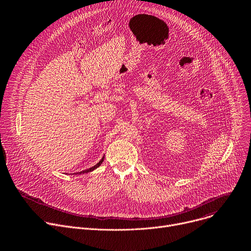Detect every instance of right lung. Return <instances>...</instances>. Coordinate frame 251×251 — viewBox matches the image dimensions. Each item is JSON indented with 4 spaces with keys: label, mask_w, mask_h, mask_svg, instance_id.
Returning a JSON list of instances; mask_svg holds the SVG:
<instances>
[{
    "label": "right lung",
    "mask_w": 251,
    "mask_h": 251,
    "mask_svg": "<svg viewBox=\"0 0 251 251\" xmlns=\"http://www.w3.org/2000/svg\"><path fill=\"white\" fill-rule=\"evenodd\" d=\"M104 158H105V157L103 156V158H102V159H101V160H100V161H99V162H98V163H97L95 166H93V167H91V168H89V169H87V170H84V171H82V172H78V173H75V174H76V175H77V174L81 175V174H86V173H89V172H92V171H94L95 169H97V168H98V167H99V166H100V165L103 163V161H104Z\"/></svg>",
    "instance_id": "obj_1"
}]
</instances>
